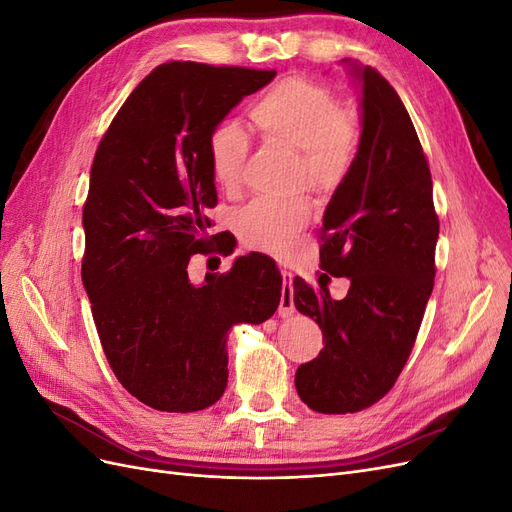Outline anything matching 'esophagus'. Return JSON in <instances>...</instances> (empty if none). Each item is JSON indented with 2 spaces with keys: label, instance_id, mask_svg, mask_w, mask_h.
Segmentation results:
<instances>
[{
  "label": "esophagus",
  "instance_id": "esophagus-1",
  "mask_svg": "<svg viewBox=\"0 0 512 512\" xmlns=\"http://www.w3.org/2000/svg\"><path fill=\"white\" fill-rule=\"evenodd\" d=\"M292 273L290 271H282V299H280V309H277V314H280L282 318H290L297 309H294V297H292Z\"/></svg>",
  "mask_w": 512,
  "mask_h": 512
}]
</instances>
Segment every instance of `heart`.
Segmentation results:
<instances>
[{"mask_svg": "<svg viewBox=\"0 0 512 512\" xmlns=\"http://www.w3.org/2000/svg\"><path fill=\"white\" fill-rule=\"evenodd\" d=\"M250 119L267 143L299 151L301 179L312 188H335L348 173L356 126L327 87L286 79L250 108ZM207 147L215 183L222 190H235L247 156L245 132L235 123H224L211 132ZM309 215L312 207L305 198H256L237 215L239 235L256 250L282 254L307 226Z\"/></svg>", "mask_w": 512, "mask_h": 512, "instance_id": "1", "label": "heart"}]
</instances>
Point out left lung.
I'll return each instance as SVG.
<instances>
[{
	"mask_svg": "<svg viewBox=\"0 0 512 512\" xmlns=\"http://www.w3.org/2000/svg\"><path fill=\"white\" fill-rule=\"evenodd\" d=\"M342 64L361 87L359 149L322 218L320 288L294 280V305L324 339L294 384L322 414L359 412L391 391L431 297L440 232L427 158L404 102L374 68ZM329 274L351 280L342 302L330 299Z\"/></svg>",
	"mask_w": 512,
	"mask_h": 512,
	"instance_id": "1",
	"label": "left lung"
}]
</instances>
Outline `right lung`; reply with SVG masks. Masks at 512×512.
<instances>
[{"instance_id": "1", "label": "right lung", "mask_w": 512, "mask_h": 512, "mask_svg": "<svg viewBox=\"0 0 512 512\" xmlns=\"http://www.w3.org/2000/svg\"><path fill=\"white\" fill-rule=\"evenodd\" d=\"M273 79L275 70L162 64L123 102L91 164L83 284L108 365L153 410L213 406L228 382V331L280 305L282 275L265 254L239 256L198 286L188 277L218 203L209 136Z\"/></svg>"}]
</instances>
